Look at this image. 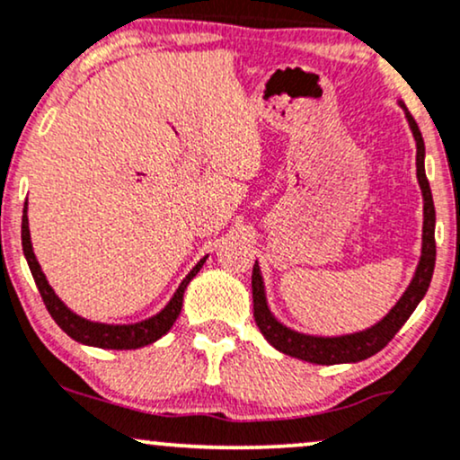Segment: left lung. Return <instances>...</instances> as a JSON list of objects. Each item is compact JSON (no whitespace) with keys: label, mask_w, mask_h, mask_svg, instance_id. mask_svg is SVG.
<instances>
[{"label":"left lung","mask_w":460,"mask_h":460,"mask_svg":"<svg viewBox=\"0 0 460 460\" xmlns=\"http://www.w3.org/2000/svg\"><path fill=\"white\" fill-rule=\"evenodd\" d=\"M398 107L405 111V118L411 130L413 141H416V171H418V184L422 190V248H420V259L416 265L413 279L409 280L407 289L398 297L394 306L381 317L377 323L370 328L349 332V334H336V336H319V334H304L285 325L272 313L265 296V283L261 276L259 261H254L252 268V308L254 321H257L259 330L265 336V341L279 349L285 356L304 359L311 364H353L362 362L375 353L384 349L388 342L394 339V334L402 328V323L411 317L416 306L422 302V297L429 291L430 279H433L435 270V206L433 195H430L429 180H426L424 171V139L420 132L416 119L411 118L402 101H398Z\"/></svg>","instance_id":"obj_1"}]
</instances>
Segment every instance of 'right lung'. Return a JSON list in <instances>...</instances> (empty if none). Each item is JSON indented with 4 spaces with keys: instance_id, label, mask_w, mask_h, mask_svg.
I'll list each match as a JSON object with an SVG mask.
<instances>
[{
    "instance_id": "1",
    "label": "right lung",
    "mask_w": 460,
    "mask_h": 460,
    "mask_svg": "<svg viewBox=\"0 0 460 460\" xmlns=\"http://www.w3.org/2000/svg\"><path fill=\"white\" fill-rule=\"evenodd\" d=\"M21 242H23V254L30 265L31 276H34L38 291H40L44 304H47V311L51 313L55 323L62 328L70 339H75L81 345L90 347H101V349H139V347L152 345L160 336H164L171 330V325L175 323L177 314L181 311V304H184V291L188 283L199 274V270L206 263V257L199 261L190 272L186 274V279L181 280L177 287L173 297L167 302V306L163 311L152 314V317L137 321V323H101V321H92L81 317L75 311H70L66 304L59 300L58 293L53 291V287L49 285L47 276H44L40 263H38L34 246H31V235H30V218H27V201L23 208V223H21Z\"/></svg>"
}]
</instances>
